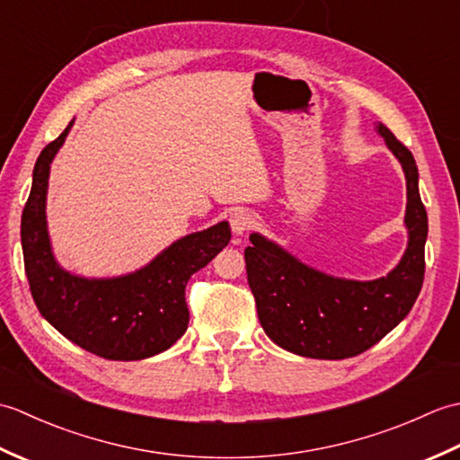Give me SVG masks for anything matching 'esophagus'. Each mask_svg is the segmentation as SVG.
Returning a JSON list of instances; mask_svg holds the SVG:
<instances>
[{
	"mask_svg": "<svg viewBox=\"0 0 460 460\" xmlns=\"http://www.w3.org/2000/svg\"><path fill=\"white\" fill-rule=\"evenodd\" d=\"M229 223H231L233 235H235V237H243V235H245V233H249L251 229H255L257 219H255V215H251L249 211H237V213L231 215Z\"/></svg>",
	"mask_w": 460,
	"mask_h": 460,
	"instance_id": "obj_1",
	"label": "esophagus"
}]
</instances>
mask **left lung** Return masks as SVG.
Segmentation results:
<instances>
[{
    "instance_id": "left-lung-1",
    "label": "left lung",
    "mask_w": 460,
    "mask_h": 460,
    "mask_svg": "<svg viewBox=\"0 0 460 460\" xmlns=\"http://www.w3.org/2000/svg\"><path fill=\"white\" fill-rule=\"evenodd\" d=\"M377 132L402 164L407 180L409 243L403 259L387 277H330L259 233H252V245L245 249L247 280L261 326L277 346L292 354L314 359L354 358L389 334L409 314L421 292L427 211L419 195L417 164L387 126L379 124Z\"/></svg>"
}]
</instances>
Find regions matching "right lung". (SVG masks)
Masks as SVG:
<instances>
[{"mask_svg": "<svg viewBox=\"0 0 460 460\" xmlns=\"http://www.w3.org/2000/svg\"><path fill=\"white\" fill-rule=\"evenodd\" d=\"M75 120L47 144L33 168L22 215V247L29 288L41 316L73 344L104 359L152 358L178 341L190 324L185 285L229 245L227 221L191 233L164 249L150 265L116 279H83L57 265L47 233L49 170Z\"/></svg>", "mask_w": 460, "mask_h": 460, "instance_id": "add662e5", "label": "right lung"}]
</instances>
